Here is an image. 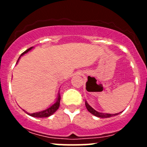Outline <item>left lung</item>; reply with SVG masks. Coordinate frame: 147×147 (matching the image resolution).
Listing matches in <instances>:
<instances>
[{"label":"left lung","instance_id":"8db88e82","mask_svg":"<svg viewBox=\"0 0 147 147\" xmlns=\"http://www.w3.org/2000/svg\"><path fill=\"white\" fill-rule=\"evenodd\" d=\"M85 106H86V108H87V110H88L90 113L92 114V115H94V116L97 117H100V118H109V117H111L116 116V115H119V113H121V112H119V113H116V114H108V113H102V112H97V111H96L95 109H93V108L92 107L90 106L88 103H87V101H85Z\"/></svg>","mask_w":147,"mask_h":147}]
</instances>
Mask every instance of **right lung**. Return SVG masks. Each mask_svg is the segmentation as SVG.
I'll list each match as a JSON object with an SVG mask.
<instances>
[{"instance_id":"1","label":"right lung","mask_w":147,"mask_h":147,"mask_svg":"<svg viewBox=\"0 0 147 147\" xmlns=\"http://www.w3.org/2000/svg\"><path fill=\"white\" fill-rule=\"evenodd\" d=\"M32 48H33V47H30L29 49H28L27 50H26L24 53H22V54L20 55V57H19L16 65L18 64V61H19V60H20V57H21L23 55H24L25 54H26V53H28V52H29L30 50H32ZM60 92H59L58 96H57V100H56L55 102L53 105H52L51 106L49 107L48 108H47V109H45V110H42V111H40V112H34V113H31V114L26 112L24 109H23V111H25V112H26L28 115H30V116H31V117H37V118L48 117L51 116L52 115H53V114H54L55 112L57 110V109H58L59 107H60Z\"/></svg>"}]
</instances>
